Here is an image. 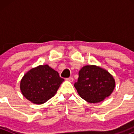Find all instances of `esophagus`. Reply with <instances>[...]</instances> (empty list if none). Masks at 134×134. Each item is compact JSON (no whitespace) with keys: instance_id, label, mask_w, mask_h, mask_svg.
I'll use <instances>...</instances> for the list:
<instances>
[{"instance_id":"1","label":"esophagus","mask_w":134,"mask_h":134,"mask_svg":"<svg viewBox=\"0 0 134 134\" xmlns=\"http://www.w3.org/2000/svg\"><path fill=\"white\" fill-rule=\"evenodd\" d=\"M66 80L69 81V82H73L74 79H73V78H72V77H70V78H66Z\"/></svg>"}]
</instances>
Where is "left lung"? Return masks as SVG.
I'll use <instances>...</instances> for the list:
<instances>
[{"label":"left lung","mask_w":134,"mask_h":134,"mask_svg":"<svg viewBox=\"0 0 134 134\" xmlns=\"http://www.w3.org/2000/svg\"><path fill=\"white\" fill-rule=\"evenodd\" d=\"M74 86L81 98L90 103H98L111 94L115 81L107 70L89 65L80 70L78 82Z\"/></svg>","instance_id":"obj_1"}]
</instances>
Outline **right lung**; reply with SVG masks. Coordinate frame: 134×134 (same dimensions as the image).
Segmentation results:
<instances>
[{
	"label": "right lung",
	"mask_w": 134,
	"mask_h": 134,
	"mask_svg": "<svg viewBox=\"0 0 134 134\" xmlns=\"http://www.w3.org/2000/svg\"><path fill=\"white\" fill-rule=\"evenodd\" d=\"M64 81L48 65H41L26 72L20 83L23 95L36 104H42L55 95Z\"/></svg>",
	"instance_id": "right-lung-1"
}]
</instances>
